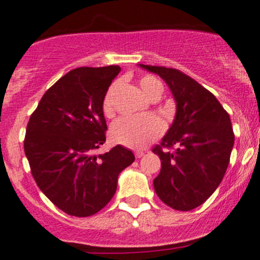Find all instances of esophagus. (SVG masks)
<instances>
[{
	"instance_id": "34e87169",
	"label": "esophagus",
	"mask_w": 260,
	"mask_h": 260,
	"mask_svg": "<svg viewBox=\"0 0 260 260\" xmlns=\"http://www.w3.org/2000/svg\"><path fill=\"white\" fill-rule=\"evenodd\" d=\"M143 154H145V151H136V152H135L136 158H141V157H142Z\"/></svg>"
}]
</instances>
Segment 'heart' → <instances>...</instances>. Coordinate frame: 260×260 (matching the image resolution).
Here are the masks:
<instances>
[{
  "label": "heart",
  "instance_id": "heart-1",
  "mask_svg": "<svg viewBox=\"0 0 260 260\" xmlns=\"http://www.w3.org/2000/svg\"><path fill=\"white\" fill-rule=\"evenodd\" d=\"M140 86L148 99H152L153 96H161L164 91L162 84L151 75L141 78ZM115 88L117 85L113 84L104 95L102 108L107 117L113 115V95ZM162 131H164V124L158 118L153 115L123 117L112 125L111 138L118 145L129 147V148H142L152 140L158 137Z\"/></svg>",
  "mask_w": 260,
  "mask_h": 260
}]
</instances>
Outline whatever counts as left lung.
<instances>
[{
	"label": "left lung",
	"mask_w": 260,
	"mask_h": 260,
	"mask_svg": "<svg viewBox=\"0 0 260 260\" xmlns=\"http://www.w3.org/2000/svg\"><path fill=\"white\" fill-rule=\"evenodd\" d=\"M140 67L166 81L176 102L174 123L152 149L161 159L154 191L170 208L190 211L210 198L226 172L234 146L230 117L214 94L180 70Z\"/></svg>",
	"instance_id": "left-lung-1"
}]
</instances>
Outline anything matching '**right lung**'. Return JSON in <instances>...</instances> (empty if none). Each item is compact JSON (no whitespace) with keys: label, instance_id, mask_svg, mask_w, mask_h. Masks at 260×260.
I'll use <instances>...</instances> for the list:
<instances>
[{"label":"right lung","instance_id":"1","mask_svg":"<svg viewBox=\"0 0 260 260\" xmlns=\"http://www.w3.org/2000/svg\"><path fill=\"white\" fill-rule=\"evenodd\" d=\"M118 65L78 68L46 90L31 114L23 141L39 188L60 210L78 217L101 211L117 190L118 176L135 154L118 145L103 154L104 95Z\"/></svg>","mask_w":260,"mask_h":260}]
</instances>
